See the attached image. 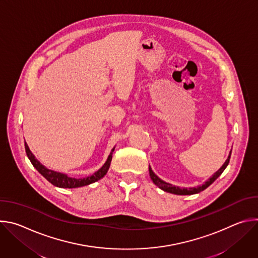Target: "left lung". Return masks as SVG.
<instances>
[{"label": "left lung", "instance_id": "1", "mask_svg": "<svg viewBox=\"0 0 258 258\" xmlns=\"http://www.w3.org/2000/svg\"><path fill=\"white\" fill-rule=\"evenodd\" d=\"M231 153L232 151L230 152V155L228 157V159L226 160V162L224 163V165L220 167L207 181H205V183H203L202 186H199V187H196V188H179V187H175V186H172L170 185V183L168 182H165L163 181L162 179H160L151 169V167H149V172H150V177L151 179L153 180V182L155 183L156 186H158L161 190L165 191V192H168V193H171V194H176V195H193V194H197L203 190H205L207 187H209L211 183L223 173V171L226 169V167L228 166L229 162H230V158H231Z\"/></svg>", "mask_w": 258, "mask_h": 258}]
</instances>
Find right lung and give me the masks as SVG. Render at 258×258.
Segmentation results:
<instances>
[{"instance_id": "right-lung-1", "label": "right lung", "mask_w": 258, "mask_h": 258, "mask_svg": "<svg viewBox=\"0 0 258 258\" xmlns=\"http://www.w3.org/2000/svg\"><path fill=\"white\" fill-rule=\"evenodd\" d=\"M24 146H25L26 155H27L28 159L30 160L31 164L47 180H49L52 183V185H54L56 187H59V188H79V187L90 185V183L99 180L100 178H102L107 173V171L109 169V166H110V163H111L112 154H113V151H114V148H113L111 150V153H110V155L108 156L107 161L94 174H92L88 177H84V178H75V177H69L64 173L56 172V171H53V170H50V169L46 168L44 165H42L38 160L34 158V156L30 152L26 143H24Z\"/></svg>"}]
</instances>
